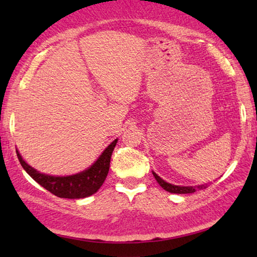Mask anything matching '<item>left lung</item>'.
Returning a JSON list of instances; mask_svg holds the SVG:
<instances>
[{"label":"left lung","mask_w":257,"mask_h":257,"mask_svg":"<svg viewBox=\"0 0 257 257\" xmlns=\"http://www.w3.org/2000/svg\"><path fill=\"white\" fill-rule=\"evenodd\" d=\"M153 174L157 182L159 183V186H161L164 190H166L171 193H192L197 190H203V189L207 188V183L199 184V186H187V187L186 186H175V184L166 182L165 180H163L161 176L155 173L154 171H153Z\"/></svg>","instance_id":"8db88e82"}]
</instances>
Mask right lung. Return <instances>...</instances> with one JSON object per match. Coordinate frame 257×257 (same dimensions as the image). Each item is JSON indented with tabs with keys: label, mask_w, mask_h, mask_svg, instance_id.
Listing matches in <instances>:
<instances>
[{
	"label": "right lung",
	"mask_w": 257,
	"mask_h": 257,
	"mask_svg": "<svg viewBox=\"0 0 257 257\" xmlns=\"http://www.w3.org/2000/svg\"><path fill=\"white\" fill-rule=\"evenodd\" d=\"M117 141H118V139H115L102 151V154L96 158V161L91 166L87 167L86 170L78 172L76 174L65 176L41 173L40 171L35 170V168L32 167L29 164L24 161V158L22 157L18 149L16 151L17 156H18L19 162L24 167V170L40 186L45 188L46 190L53 193V195H56L57 197H60V198L79 199L92 196L103 184L104 180H106L108 175L111 154Z\"/></svg>",
	"instance_id": "obj_1"
}]
</instances>
